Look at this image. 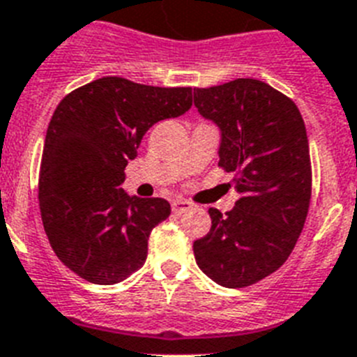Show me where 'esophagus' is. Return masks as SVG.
Masks as SVG:
<instances>
[{
    "label": "esophagus",
    "instance_id": "esophagus-1",
    "mask_svg": "<svg viewBox=\"0 0 357 357\" xmlns=\"http://www.w3.org/2000/svg\"><path fill=\"white\" fill-rule=\"evenodd\" d=\"M192 203L187 202V199H174L172 202V212L174 214H183V212L190 211L192 208Z\"/></svg>",
    "mask_w": 357,
    "mask_h": 357
}]
</instances>
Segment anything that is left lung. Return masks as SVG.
I'll return each instance as SVG.
<instances>
[{"label":"left lung","mask_w":357,"mask_h":357,"mask_svg":"<svg viewBox=\"0 0 357 357\" xmlns=\"http://www.w3.org/2000/svg\"><path fill=\"white\" fill-rule=\"evenodd\" d=\"M194 105L221 132L220 167L234 172V208H208L194 241L197 266L227 289L254 285L289 259L310 205L312 169L298 107L271 85L239 77L194 89Z\"/></svg>","instance_id":"obj_1"}]
</instances>
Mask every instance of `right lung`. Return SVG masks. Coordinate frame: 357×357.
I'll list each match as a JSON object with an SVG mask.
<instances>
[{"instance_id":"obj_1","label":"right lung","mask_w":357,"mask_h":357,"mask_svg":"<svg viewBox=\"0 0 357 357\" xmlns=\"http://www.w3.org/2000/svg\"><path fill=\"white\" fill-rule=\"evenodd\" d=\"M192 107L190 86L139 85L101 77L54 110L40 169V211L59 261L96 285L139 271L149 236L170 215L161 197L128 196L125 167L152 125Z\"/></svg>"}]
</instances>
